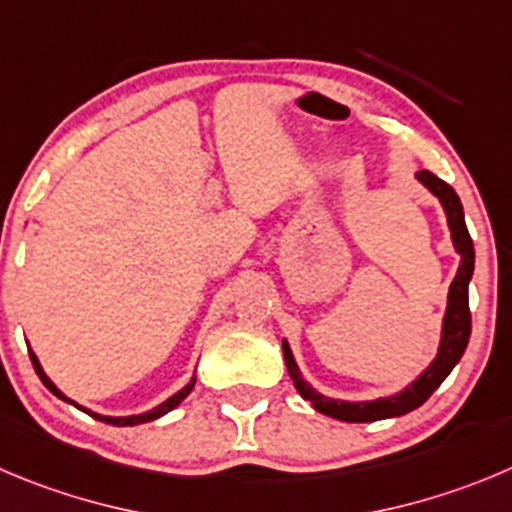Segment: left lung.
Returning <instances> with one entry per match:
<instances>
[{
	"label": "left lung",
	"mask_w": 512,
	"mask_h": 512,
	"mask_svg": "<svg viewBox=\"0 0 512 512\" xmlns=\"http://www.w3.org/2000/svg\"><path fill=\"white\" fill-rule=\"evenodd\" d=\"M417 179L422 181V184L432 191L434 197L439 199V204H442L444 214H447V224H450L452 232V245H455L457 255H460V267H457V275L450 285V295H447V310H444L442 341H439L437 358L424 369V374L419 376V379L412 381V386H407V389L399 391V394L384 396V399L374 401H341L318 394V391L300 376L293 351H290L288 341H283L285 366H288V374L290 379H293L295 389H298V394L303 396L305 401L313 404L315 412L326 414V417L341 419V422H376V419L401 417V414L422 407L424 401L434 394V389L450 376V371L455 369L457 361H460L462 353H465L467 341H470L472 318L467 288H470L472 270H475V247H472V237L470 232H467L462 202L455 194V189H452L447 181L439 179V176H434L432 171H419Z\"/></svg>",
	"instance_id": "left-lung-1"
}]
</instances>
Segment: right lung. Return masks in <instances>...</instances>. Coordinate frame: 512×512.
Wrapping results in <instances>:
<instances>
[{
  "label": "right lung",
  "instance_id": "1",
  "mask_svg": "<svg viewBox=\"0 0 512 512\" xmlns=\"http://www.w3.org/2000/svg\"><path fill=\"white\" fill-rule=\"evenodd\" d=\"M30 358H32V366H35L37 376H40V379H42V384H45L47 389L52 391V394H55V396H60V399H62V401H68V404H73V407H78L80 412L90 414V417H93V419H98V422L113 424V427H136V424H143V422H154V419L164 417L166 412H171V409H174V407H179L181 401H184L186 396H189V391L194 389V381H197V379H191L189 384L184 386V389H181V391H176V394H174V396H169V399H166L164 404H159V407H156V409H151V412H146V414H133V417H103V414H95V412H90V409L80 407V404H75L73 399H68V396L62 394V391L57 389V386L52 384L50 379H47V374H45V371H42L40 361H37V356H35V353H32V351H30Z\"/></svg>",
  "mask_w": 512,
  "mask_h": 512
}]
</instances>
